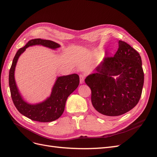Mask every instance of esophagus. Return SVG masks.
I'll list each match as a JSON object with an SVG mask.
<instances>
[{
    "label": "esophagus",
    "mask_w": 157,
    "mask_h": 157,
    "mask_svg": "<svg viewBox=\"0 0 157 157\" xmlns=\"http://www.w3.org/2000/svg\"><path fill=\"white\" fill-rule=\"evenodd\" d=\"M79 77H80V83L83 84L84 78H85V76L84 75H80Z\"/></svg>",
    "instance_id": "1"
}]
</instances>
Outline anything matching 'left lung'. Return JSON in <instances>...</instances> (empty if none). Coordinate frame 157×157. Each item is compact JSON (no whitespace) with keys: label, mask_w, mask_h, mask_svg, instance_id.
<instances>
[{"label":"left lung","mask_w":157,"mask_h":157,"mask_svg":"<svg viewBox=\"0 0 157 157\" xmlns=\"http://www.w3.org/2000/svg\"><path fill=\"white\" fill-rule=\"evenodd\" d=\"M114 57H105L85 78L92 90L94 109L102 117L123 115L134 108L141 98L144 73L140 54L125 42L118 41Z\"/></svg>","instance_id":"8db88e82"}]
</instances>
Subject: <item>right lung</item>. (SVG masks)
<instances>
[{
  "label": "right lung",
  "instance_id": "obj_1",
  "mask_svg": "<svg viewBox=\"0 0 157 157\" xmlns=\"http://www.w3.org/2000/svg\"><path fill=\"white\" fill-rule=\"evenodd\" d=\"M35 45L43 46L52 50H56L60 45L56 42L41 39L30 40L14 56L9 72V86L14 105L21 114L30 119L41 122H48L59 118L62 115L67 99L79 85V76L71 74L58 77L52 89L50 96L44 101L37 103H29L23 99L19 92L15 80L16 66L20 56L28 47Z\"/></svg>",
  "mask_w": 157,
  "mask_h": 157
}]
</instances>
